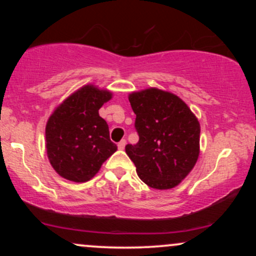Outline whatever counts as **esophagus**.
<instances>
[{"instance_id": "1", "label": "esophagus", "mask_w": 256, "mask_h": 256, "mask_svg": "<svg viewBox=\"0 0 256 256\" xmlns=\"http://www.w3.org/2000/svg\"><path fill=\"white\" fill-rule=\"evenodd\" d=\"M125 146H126V140H120V142L118 143V148H119V149H124Z\"/></svg>"}]
</instances>
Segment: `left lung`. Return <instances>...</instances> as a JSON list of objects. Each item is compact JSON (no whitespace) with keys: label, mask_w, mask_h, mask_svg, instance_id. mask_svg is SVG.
Masks as SVG:
<instances>
[{"label":"left lung","mask_w":256,"mask_h":256,"mask_svg":"<svg viewBox=\"0 0 256 256\" xmlns=\"http://www.w3.org/2000/svg\"><path fill=\"white\" fill-rule=\"evenodd\" d=\"M138 142L125 150L138 177L154 189H171L189 174L200 152V124L178 96L158 89L131 94Z\"/></svg>","instance_id":"1"}]
</instances>
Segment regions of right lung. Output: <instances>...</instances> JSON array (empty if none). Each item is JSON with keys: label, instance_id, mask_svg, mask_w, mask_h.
Listing matches in <instances>:
<instances>
[{"label": "right lung", "instance_id": "add662e5", "mask_svg": "<svg viewBox=\"0 0 256 256\" xmlns=\"http://www.w3.org/2000/svg\"><path fill=\"white\" fill-rule=\"evenodd\" d=\"M112 94L92 85L76 91L52 114L46 128L49 161L61 177L86 182L116 150L98 110Z\"/></svg>", "mask_w": 256, "mask_h": 256}]
</instances>
